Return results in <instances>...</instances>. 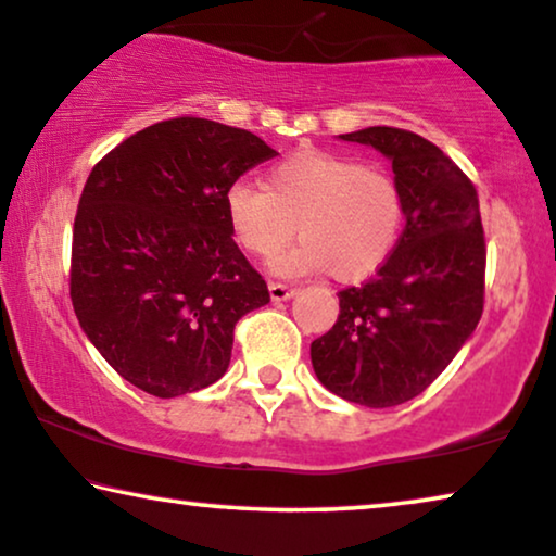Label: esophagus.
Listing matches in <instances>:
<instances>
[{
    "instance_id": "esophagus-1",
    "label": "esophagus",
    "mask_w": 556,
    "mask_h": 556,
    "mask_svg": "<svg viewBox=\"0 0 556 556\" xmlns=\"http://www.w3.org/2000/svg\"><path fill=\"white\" fill-rule=\"evenodd\" d=\"M269 294H271L274 302H285L294 294V287L282 285V282H269Z\"/></svg>"
}]
</instances>
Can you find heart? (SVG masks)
<instances>
[{"instance_id": "1", "label": "heart", "mask_w": 556, "mask_h": 556, "mask_svg": "<svg viewBox=\"0 0 556 556\" xmlns=\"http://www.w3.org/2000/svg\"><path fill=\"white\" fill-rule=\"evenodd\" d=\"M233 241L251 256L269 258L300 233V243L274 258L279 277L332 271L361 282L394 254L404 228V195L387 169L320 150L279 160L264 188L236 180L224 195Z\"/></svg>"}]
</instances>
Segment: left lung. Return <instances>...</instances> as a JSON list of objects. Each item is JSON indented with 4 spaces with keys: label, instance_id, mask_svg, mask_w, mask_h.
<instances>
[{
    "label": "left lung",
    "instance_id": "8db88e82",
    "mask_svg": "<svg viewBox=\"0 0 556 556\" xmlns=\"http://www.w3.org/2000/svg\"><path fill=\"white\" fill-rule=\"evenodd\" d=\"M391 160L406 226L394 254L361 287L338 292L340 315L309 358L325 389L383 409L419 396L483 315L485 239L468 175L425 137L394 127L340 135Z\"/></svg>",
    "mask_w": 556,
    "mask_h": 556
}]
</instances>
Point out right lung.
<instances>
[{
    "mask_svg": "<svg viewBox=\"0 0 556 556\" xmlns=\"http://www.w3.org/2000/svg\"><path fill=\"white\" fill-rule=\"evenodd\" d=\"M274 154L247 129L177 116L96 162L73 224L71 300L96 351L137 389L173 399L216 383L236 323L269 302L224 195Z\"/></svg>",
    "mask_w": 556,
    "mask_h": 556,
    "instance_id": "obj_1",
    "label": "right lung"
}]
</instances>
